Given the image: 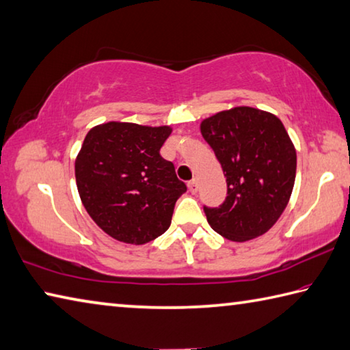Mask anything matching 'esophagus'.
<instances>
[{
	"label": "esophagus",
	"mask_w": 350,
	"mask_h": 350,
	"mask_svg": "<svg viewBox=\"0 0 350 350\" xmlns=\"http://www.w3.org/2000/svg\"><path fill=\"white\" fill-rule=\"evenodd\" d=\"M197 188H199V183H197V179H193V180L188 182V189H189V191H191L193 194L197 193Z\"/></svg>",
	"instance_id": "1"
}]
</instances>
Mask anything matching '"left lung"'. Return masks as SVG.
<instances>
[{
  "label": "left lung",
  "instance_id": "obj_1",
  "mask_svg": "<svg viewBox=\"0 0 350 350\" xmlns=\"http://www.w3.org/2000/svg\"><path fill=\"white\" fill-rule=\"evenodd\" d=\"M200 133L224 168L228 196L220 208H205L209 226L231 241L268 232L294 189L297 151L275 114L239 105L200 122Z\"/></svg>",
  "mask_w": 350,
  "mask_h": 350
}]
</instances>
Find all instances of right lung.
<instances>
[{"instance_id":"obj_1","label":"right lung","mask_w":350,"mask_h":350,"mask_svg":"<svg viewBox=\"0 0 350 350\" xmlns=\"http://www.w3.org/2000/svg\"><path fill=\"white\" fill-rule=\"evenodd\" d=\"M171 131L111 120L87 133L75 161L76 187L88 215L110 237L145 245L170 228L187 191L174 165L159 153Z\"/></svg>"}]
</instances>
